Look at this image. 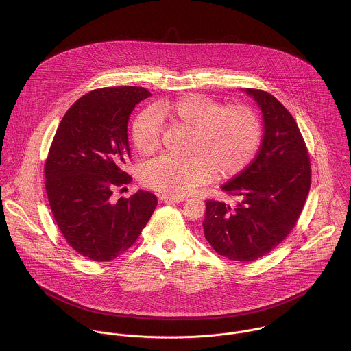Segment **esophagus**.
I'll return each instance as SVG.
<instances>
[{"instance_id": "obj_1", "label": "esophagus", "mask_w": 351, "mask_h": 351, "mask_svg": "<svg viewBox=\"0 0 351 351\" xmlns=\"http://www.w3.org/2000/svg\"><path fill=\"white\" fill-rule=\"evenodd\" d=\"M160 200L163 202H182V201L186 200L185 197L182 196H171V195H162L160 196Z\"/></svg>"}]
</instances>
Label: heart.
Returning a JSON list of instances; mask_svg holds the SVG:
<instances>
[{"instance_id": "b5f03b06", "label": "heart", "mask_w": 351, "mask_h": 351, "mask_svg": "<svg viewBox=\"0 0 351 351\" xmlns=\"http://www.w3.org/2000/svg\"><path fill=\"white\" fill-rule=\"evenodd\" d=\"M162 120L171 128L189 132L185 159L159 156L141 171L143 184L170 195H188L219 177L239 174L259 146L262 128L258 116L245 105L223 106L201 95H188L156 109H145L132 123V141L142 155L159 149Z\"/></svg>"}]
</instances>
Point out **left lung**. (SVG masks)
Instances as JSON below:
<instances>
[{"label": "left lung", "mask_w": 351, "mask_h": 351, "mask_svg": "<svg viewBox=\"0 0 351 351\" xmlns=\"http://www.w3.org/2000/svg\"><path fill=\"white\" fill-rule=\"evenodd\" d=\"M263 117V138L250 165L221 189L237 204L206 200L204 235L217 254L255 261L293 230L311 188V163L288 109L267 92L245 90Z\"/></svg>", "instance_id": "obj_1"}]
</instances>
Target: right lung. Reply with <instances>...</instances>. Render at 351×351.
Listing matches in <instances>:
<instances>
[{
	"mask_svg": "<svg viewBox=\"0 0 351 351\" xmlns=\"http://www.w3.org/2000/svg\"><path fill=\"white\" fill-rule=\"evenodd\" d=\"M145 88L96 89L63 116L45 166L53 219L66 242L92 261H112L139 238L158 204L139 191L113 200L112 191L131 182L123 171L131 158L127 125Z\"/></svg>",
	"mask_w": 351,
	"mask_h": 351,
	"instance_id": "add662e5",
	"label": "right lung"
}]
</instances>
